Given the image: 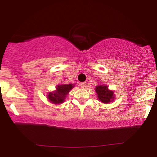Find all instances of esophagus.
I'll list each match as a JSON object with an SVG mask.
<instances>
[{
  "instance_id": "esophagus-1",
  "label": "esophagus",
  "mask_w": 157,
  "mask_h": 157,
  "mask_svg": "<svg viewBox=\"0 0 157 157\" xmlns=\"http://www.w3.org/2000/svg\"><path fill=\"white\" fill-rule=\"evenodd\" d=\"M86 85H87L86 82H81L80 85H80V87L82 88H85L86 87Z\"/></svg>"
}]
</instances>
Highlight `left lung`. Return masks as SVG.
Wrapping results in <instances>:
<instances>
[{"label": "left lung", "mask_w": 157, "mask_h": 157, "mask_svg": "<svg viewBox=\"0 0 157 157\" xmlns=\"http://www.w3.org/2000/svg\"><path fill=\"white\" fill-rule=\"evenodd\" d=\"M95 92L98 95L99 100L102 103L108 104L112 102L114 100V91L109 90L108 86L106 85H98L95 87Z\"/></svg>", "instance_id": "left-lung-1"}]
</instances>
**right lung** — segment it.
<instances>
[{
  "label": "right lung",
  "instance_id": "obj_1",
  "mask_svg": "<svg viewBox=\"0 0 157 157\" xmlns=\"http://www.w3.org/2000/svg\"><path fill=\"white\" fill-rule=\"evenodd\" d=\"M74 87L75 85H72V84L58 85L56 87V90L49 92L46 96H47L48 100L51 103L55 105H59L65 101L67 94Z\"/></svg>",
  "mask_w": 157,
  "mask_h": 157
}]
</instances>
